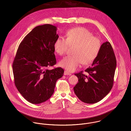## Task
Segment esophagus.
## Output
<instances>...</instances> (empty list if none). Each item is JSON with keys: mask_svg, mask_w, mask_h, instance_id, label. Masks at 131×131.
Instances as JSON below:
<instances>
[{"mask_svg": "<svg viewBox=\"0 0 131 131\" xmlns=\"http://www.w3.org/2000/svg\"><path fill=\"white\" fill-rule=\"evenodd\" d=\"M64 75H71V74L70 72H69L68 71H64Z\"/></svg>", "mask_w": 131, "mask_h": 131, "instance_id": "obj_1", "label": "esophagus"}]
</instances>
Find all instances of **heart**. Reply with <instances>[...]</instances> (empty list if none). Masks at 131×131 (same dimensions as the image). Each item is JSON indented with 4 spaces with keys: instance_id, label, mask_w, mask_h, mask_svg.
<instances>
[{
    "instance_id": "obj_1",
    "label": "heart",
    "mask_w": 131,
    "mask_h": 131,
    "mask_svg": "<svg viewBox=\"0 0 131 131\" xmlns=\"http://www.w3.org/2000/svg\"><path fill=\"white\" fill-rule=\"evenodd\" d=\"M66 39L59 37L56 40L53 47L58 55L63 56L68 46L75 45L72 53L61 59L59 64L68 71H75L82 64H88L92 62L98 56L101 48L100 39L84 27H77L66 32Z\"/></svg>"
}]
</instances>
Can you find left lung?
<instances>
[{"mask_svg": "<svg viewBox=\"0 0 131 131\" xmlns=\"http://www.w3.org/2000/svg\"><path fill=\"white\" fill-rule=\"evenodd\" d=\"M116 66L112 45L106 41L101 45L98 56L85 73L82 71L75 74L78 83L74 90L79 99L89 104L101 100L112 89Z\"/></svg>", "mask_w": 131, "mask_h": 131, "instance_id": "1", "label": "left lung"}]
</instances>
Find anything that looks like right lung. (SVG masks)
<instances>
[{"mask_svg":"<svg viewBox=\"0 0 131 131\" xmlns=\"http://www.w3.org/2000/svg\"><path fill=\"white\" fill-rule=\"evenodd\" d=\"M50 24L38 26L19 45L13 69L15 84L24 98L33 104L47 100L54 91L56 81L61 78V68L48 70L56 63L53 47L58 35Z\"/></svg>","mask_w":131,"mask_h":131,"instance_id":"right-lung-1","label":"right lung"}]
</instances>
